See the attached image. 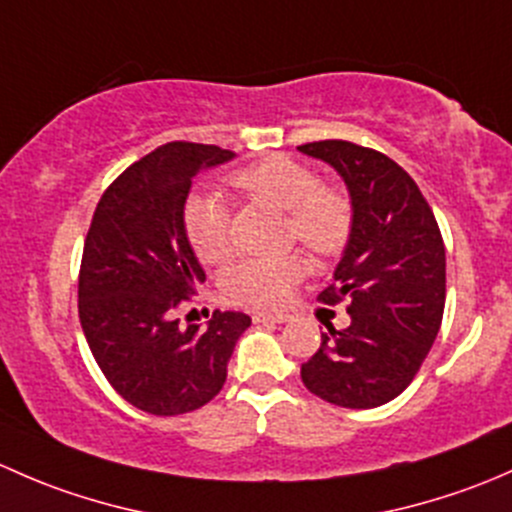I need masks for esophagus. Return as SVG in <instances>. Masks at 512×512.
<instances>
[{"label":"esophagus","mask_w":512,"mask_h":512,"mask_svg":"<svg viewBox=\"0 0 512 512\" xmlns=\"http://www.w3.org/2000/svg\"><path fill=\"white\" fill-rule=\"evenodd\" d=\"M288 315L283 313H254V323L258 325H281L286 323Z\"/></svg>","instance_id":"obj_1"}]
</instances>
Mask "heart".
<instances>
[{
  "instance_id": "b5f03b06",
  "label": "heart",
  "mask_w": 512,
  "mask_h": 512,
  "mask_svg": "<svg viewBox=\"0 0 512 512\" xmlns=\"http://www.w3.org/2000/svg\"><path fill=\"white\" fill-rule=\"evenodd\" d=\"M249 197L288 212V236L313 254H337L352 231V204L337 189L323 187L318 172L291 157H266L231 177ZM184 231L194 254L219 263L231 254V212L224 199L197 192L184 202ZM303 273L298 256L246 258L224 276V295L251 308H278Z\"/></svg>"
}]
</instances>
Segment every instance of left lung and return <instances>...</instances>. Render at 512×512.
Masks as SVG:
<instances>
[{"mask_svg": "<svg viewBox=\"0 0 512 512\" xmlns=\"http://www.w3.org/2000/svg\"><path fill=\"white\" fill-rule=\"evenodd\" d=\"M345 179L352 231L323 303L347 300L350 325L328 328L300 367L325 402L372 409L412 384L429 355L446 303V251L439 224L416 182L394 160L347 140L298 147Z\"/></svg>", "mask_w": 512, "mask_h": 512, "instance_id": "8db88e82", "label": "left lung"}]
</instances>
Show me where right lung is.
<instances>
[{
    "instance_id": "1",
    "label": "right lung",
    "mask_w": 512,
    "mask_h": 512,
    "mask_svg": "<svg viewBox=\"0 0 512 512\" xmlns=\"http://www.w3.org/2000/svg\"><path fill=\"white\" fill-rule=\"evenodd\" d=\"M234 157L167 142L130 165L100 197L78 273V318L110 387L155 416L194 412L226 382L246 313L214 310L207 328H179L177 310L204 283L184 231L192 177Z\"/></svg>"
}]
</instances>
